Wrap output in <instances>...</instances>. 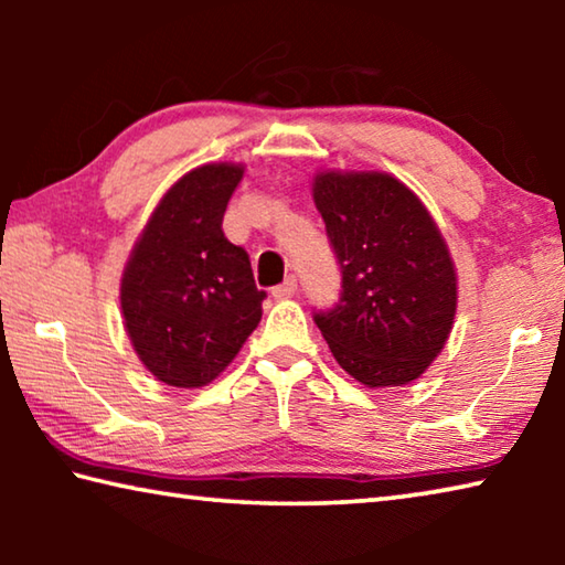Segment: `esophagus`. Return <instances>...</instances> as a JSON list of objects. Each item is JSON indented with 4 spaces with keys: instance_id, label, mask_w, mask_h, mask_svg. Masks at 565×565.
Returning <instances> with one entry per match:
<instances>
[{
    "instance_id": "obj_1",
    "label": "esophagus",
    "mask_w": 565,
    "mask_h": 565,
    "mask_svg": "<svg viewBox=\"0 0 565 565\" xmlns=\"http://www.w3.org/2000/svg\"><path fill=\"white\" fill-rule=\"evenodd\" d=\"M294 294H296V279H294V276H289V279H286L284 284L274 286V289H271V296H274V299H279V301L291 299Z\"/></svg>"
}]
</instances>
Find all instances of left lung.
Wrapping results in <instances>:
<instances>
[{"label":"left lung","instance_id":"8db88e82","mask_svg":"<svg viewBox=\"0 0 565 565\" xmlns=\"http://www.w3.org/2000/svg\"><path fill=\"white\" fill-rule=\"evenodd\" d=\"M313 204L341 264V301L313 317L333 359L369 388L416 381L454 329L458 276L441 228L386 171H317Z\"/></svg>","mask_w":565,"mask_h":565}]
</instances>
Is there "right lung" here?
Listing matches in <instances>:
<instances>
[{
	"label": "right lung",
	"mask_w": 565,
	"mask_h": 565,
	"mask_svg": "<svg viewBox=\"0 0 565 565\" xmlns=\"http://www.w3.org/2000/svg\"><path fill=\"white\" fill-rule=\"evenodd\" d=\"M244 164L186 171L151 212L124 266V329L157 381L202 388L236 359L262 321L252 262L222 232Z\"/></svg>",
	"instance_id": "right-lung-1"
}]
</instances>
